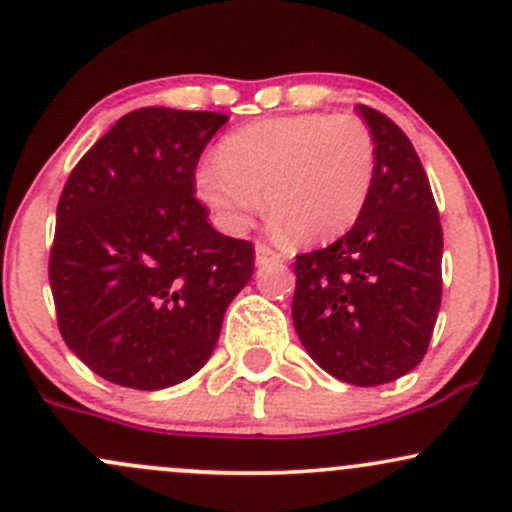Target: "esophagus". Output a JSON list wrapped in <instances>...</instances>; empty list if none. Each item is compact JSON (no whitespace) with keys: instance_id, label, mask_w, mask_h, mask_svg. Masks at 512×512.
Returning <instances> with one entry per match:
<instances>
[{"instance_id":"obj_1","label":"esophagus","mask_w":512,"mask_h":512,"mask_svg":"<svg viewBox=\"0 0 512 512\" xmlns=\"http://www.w3.org/2000/svg\"><path fill=\"white\" fill-rule=\"evenodd\" d=\"M282 260V255H279L274 247H269L267 243H257L255 245V262L257 265H269V262H279Z\"/></svg>"}]
</instances>
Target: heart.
I'll use <instances>...</instances> for the list:
<instances>
[{"instance_id": "b5f03b06", "label": "heart", "mask_w": 512, "mask_h": 512, "mask_svg": "<svg viewBox=\"0 0 512 512\" xmlns=\"http://www.w3.org/2000/svg\"><path fill=\"white\" fill-rule=\"evenodd\" d=\"M376 145L357 116L299 114L247 123L194 172V194L218 228L240 233L262 213L291 245L340 238L367 209Z\"/></svg>"}]
</instances>
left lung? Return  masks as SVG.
Listing matches in <instances>:
<instances>
[{"label": "left lung", "instance_id": "obj_1", "mask_svg": "<svg viewBox=\"0 0 512 512\" xmlns=\"http://www.w3.org/2000/svg\"><path fill=\"white\" fill-rule=\"evenodd\" d=\"M376 174L359 221L294 262L296 335L320 369L352 386L401 379L428 352L442 301V226L406 133L359 104Z\"/></svg>", "mask_w": 512, "mask_h": 512}]
</instances>
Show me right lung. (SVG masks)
<instances>
[{
	"label": "right lung",
	"instance_id": "add662e5",
	"mask_svg": "<svg viewBox=\"0 0 512 512\" xmlns=\"http://www.w3.org/2000/svg\"><path fill=\"white\" fill-rule=\"evenodd\" d=\"M226 121L145 106L67 177L50 291L65 345L111 384L157 391L194 376L250 282L252 245L218 233L194 199L196 162Z\"/></svg>",
	"mask_w": 512,
	"mask_h": 512
}]
</instances>
